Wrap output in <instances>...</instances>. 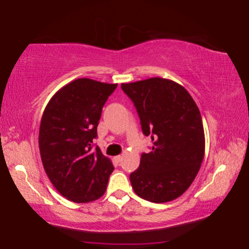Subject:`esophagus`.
Wrapping results in <instances>:
<instances>
[{
  "mask_svg": "<svg viewBox=\"0 0 249 249\" xmlns=\"http://www.w3.org/2000/svg\"><path fill=\"white\" fill-rule=\"evenodd\" d=\"M113 159H115L116 162H121V161L123 160V156H117V157H115V158H113Z\"/></svg>",
  "mask_w": 249,
  "mask_h": 249,
  "instance_id": "1",
  "label": "esophagus"
}]
</instances>
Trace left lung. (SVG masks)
<instances>
[{
	"mask_svg": "<svg viewBox=\"0 0 249 249\" xmlns=\"http://www.w3.org/2000/svg\"><path fill=\"white\" fill-rule=\"evenodd\" d=\"M133 102L152 151L142 153L138 170L130 174L133 191L151 202H167L181 196L196 179L205 154L202 119L184 87L153 77L123 83Z\"/></svg>",
	"mask_w": 249,
	"mask_h": 249,
	"instance_id": "8db88e82",
	"label": "left lung"
}]
</instances>
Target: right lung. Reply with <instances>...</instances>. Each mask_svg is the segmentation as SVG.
Masks as SVG:
<instances>
[{"label":"right lung","instance_id":"obj_1","mask_svg":"<svg viewBox=\"0 0 249 249\" xmlns=\"http://www.w3.org/2000/svg\"><path fill=\"white\" fill-rule=\"evenodd\" d=\"M117 84L78 78L51 97L39 126L38 145L45 173L64 198L90 202L105 193L112 161L92 148L102 110Z\"/></svg>","mask_w":249,"mask_h":249}]
</instances>
